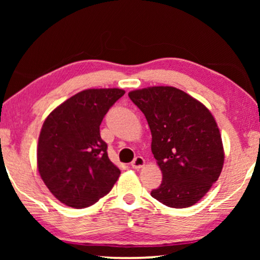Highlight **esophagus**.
I'll list each match as a JSON object with an SVG mask.
<instances>
[{
    "label": "esophagus",
    "instance_id": "1",
    "mask_svg": "<svg viewBox=\"0 0 260 260\" xmlns=\"http://www.w3.org/2000/svg\"><path fill=\"white\" fill-rule=\"evenodd\" d=\"M144 165H145V161L142 156H137V157H135L134 161L131 162V167H133L134 169H140L142 167H144Z\"/></svg>",
    "mask_w": 260,
    "mask_h": 260
}]
</instances>
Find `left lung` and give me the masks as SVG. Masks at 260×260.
<instances>
[{
  "label": "left lung",
  "mask_w": 260,
  "mask_h": 260,
  "mask_svg": "<svg viewBox=\"0 0 260 260\" xmlns=\"http://www.w3.org/2000/svg\"><path fill=\"white\" fill-rule=\"evenodd\" d=\"M151 131V151L162 183L151 197L173 208L197 204L219 179L223 147L218 124L206 106L172 86L129 92Z\"/></svg>",
  "instance_id": "8db88e82"
}]
</instances>
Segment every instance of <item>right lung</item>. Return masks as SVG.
Here are the masks:
<instances>
[{"label":"right lung","mask_w":260,"mask_h":260,"mask_svg":"<svg viewBox=\"0 0 260 260\" xmlns=\"http://www.w3.org/2000/svg\"><path fill=\"white\" fill-rule=\"evenodd\" d=\"M125 93L122 88H88L49 113L38 143V169L49 191L63 205L85 208L105 197L120 170L102 140V120Z\"/></svg>","instance_id":"right-lung-1"}]
</instances>
